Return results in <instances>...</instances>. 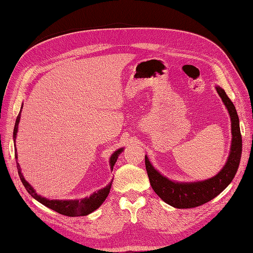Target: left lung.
<instances>
[{
	"label": "left lung",
	"instance_id": "8db88e82",
	"mask_svg": "<svg viewBox=\"0 0 253 253\" xmlns=\"http://www.w3.org/2000/svg\"><path fill=\"white\" fill-rule=\"evenodd\" d=\"M215 89L218 95L221 96L224 105L226 106L230 116V124H232V144H230L229 155L223 169L215 176L201 181H175L169 179L157 169H154L147 155L144 158L152 189L164 202L174 208L190 209L211 201L232 182L237 173L241 150H243L238 114L226 92L218 85H216Z\"/></svg>",
	"mask_w": 253,
	"mask_h": 253
}]
</instances>
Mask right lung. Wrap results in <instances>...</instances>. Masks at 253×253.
I'll return each mask as SVG.
<instances>
[{
    "mask_svg": "<svg viewBox=\"0 0 253 253\" xmlns=\"http://www.w3.org/2000/svg\"><path fill=\"white\" fill-rule=\"evenodd\" d=\"M23 105L24 104H21L20 112H19L17 118H16L14 132H13L14 142H16V137H17L18 124L20 121V113H21V109H23ZM123 150H124V148L117 149L116 151L111 155V158H110L111 170H113V168H114L116 161H117L118 157H120V154L123 152ZM16 151H17V150H16V144H15V158L17 159V152ZM17 169H18V175H19V178H20L21 182H23V185L25 186L26 190L28 191V193L32 198H35L37 201H39L40 203L43 204V206L53 210V211L63 214V215H66V216H85V215H88V214L95 211V210L105 201L106 197L109 196L111 187H112V181H113V180L110 181L109 185H107L106 187L102 188V189L98 190L96 192H93L90 197H85L84 199H76V200H50V199H46L44 197L38 195L36 190L32 188V186L25 179V177H24L23 173H21L20 166L18 163H17Z\"/></svg>",
    "mask_w": 253,
    "mask_h": 253,
    "instance_id": "add662e5",
    "label": "right lung"
}]
</instances>
